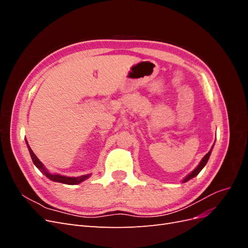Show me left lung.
I'll use <instances>...</instances> for the list:
<instances>
[{
	"mask_svg": "<svg viewBox=\"0 0 248 248\" xmlns=\"http://www.w3.org/2000/svg\"><path fill=\"white\" fill-rule=\"evenodd\" d=\"M213 146H214V145H213ZM213 146H212V148H211V149H210V151H209V152H208L204 157H202V160H201V162L199 163V166H198L196 169H194V170L190 172V174L187 175V176L182 180V183H185V182H187V181H189L190 179H192V178H194L196 176H198V175H199V172H200L202 169H204V167L206 166L207 162H208V160H209V158H210V155H211Z\"/></svg>",
	"mask_w": 248,
	"mask_h": 248,
	"instance_id": "1",
	"label": "left lung"
}]
</instances>
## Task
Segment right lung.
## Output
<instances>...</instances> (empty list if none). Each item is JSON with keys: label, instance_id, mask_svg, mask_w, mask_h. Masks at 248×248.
Returning <instances> with one entry per match:
<instances>
[{"label": "right lung", "instance_id": "right-lung-1", "mask_svg": "<svg viewBox=\"0 0 248 248\" xmlns=\"http://www.w3.org/2000/svg\"><path fill=\"white\" fill-rule=\"evenodd\" d=\"M26 144L28 146L30 155H31V158L33 160V163L35 164V167L38 169L44 176H46L49 180H51V181L63 183V184H68V185H77V184L81 183L82 181H85V180H87L90 176H91V174H89V175H82L79 177H67V176L60 175V174H52V172H50L46 170V168L43 166V163L38 159V157L34 154L32 149L30 148L27 140H26Z\"/></svg>", "mask_w": 248, "mask_h": 248}]
</instances>
